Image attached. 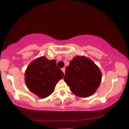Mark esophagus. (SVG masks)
<instances>
[{
	"label": "esophagus",
	"mask_w": 129,
	"mask_h": 129,
	"mask_svg": "<svg viewBox=\"0 0 129 129\" xmlns=\"http://www.w3.org/2000/svg\"><path fill=\"white\" fill-rule=\"evenodd\" d=\"M62 71L63 73H65V72H66V69H65V68H62Z\"/></svg>",
	"instance_id": "obj_1"
}]
</instances>
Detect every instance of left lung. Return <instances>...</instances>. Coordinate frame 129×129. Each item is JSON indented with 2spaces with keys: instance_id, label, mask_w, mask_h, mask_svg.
Segmentation results:
<instances>
[{
  "instance_id": "left-lung-1",
  "label": "left lung",
  "mask_w": 129,
  "mask_h": 129,
  "mask_svg": "<svg viewBox=\"0 0 129 129\" xmlns=\"http://www.w3.org/2000/svg\"><path fill=\"white\" fill-rule=\"evenodd\" d=\"M102 74L98 67L85 56H78L67 67L63 80L77 96L86 98L98 89Z\"/></svg>"
}]
</instances>
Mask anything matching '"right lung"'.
I'll use <instances>...</instances> for the list:
<instances>
[{
  "mask_svg": "<svg viewBox=\"0 0 129 129\" xmlns=\"http://www.w3.org/2000/svg\"><path fill=\"white\" fill-rule=\"evenodd\" d=\"M25 76L28 88L40 98H45L54 91L56 84L63 78V73L57 68L55 60L42 56L29 63Z\"/></svg>",
  "mask_w": 129,
  "mask_h": 129,
  "instance_id": "obj_1",
  "label": "right lung"
}]
</instances>
